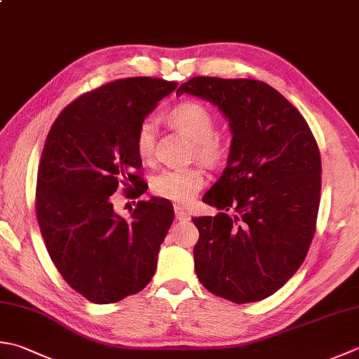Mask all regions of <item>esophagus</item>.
Returning <instances> with one entry per match:
<instances>
[{
	"mask_svg": "<svg viewBox=\"0 0 359 359\" xmlns=\"http://www.w3.org/2000/svg\"><path fill=\"white\" fill-rule=\"evenodd\" d=\"M174 213H175V219H179V221H185L189 217V215L185 212V210L179 205L174 207Z\"/></svg>",
	"mask_w": 359,
	"mask_h": 359,
	"instance_id": "obj_1",
	"label": "esophagus"
}]
</instances>
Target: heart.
<instances>
[{
	"instance_id": "heart-1",
	"label": "heart",
	"mask_w": 359,
	"mask_h": 359,
	"mask_svg": "<svg viewBox=\"0 0 359 359\" xmlns=\"http://www.w3.org/2000/svg\"><path fill=\"white\" fill-rule=\"evenodd\" d=\"M172 128L191 140V156L210 168L219 166L230 154V142L216 132V118L207 105L198 101H185L175 105L168 114ZM156 123L151 118L140 123L135 133V149L143 161H152L156 152ZM205 184L199 166L165 168L151 179L152 193L161 199L175 203H188Z\"/></svg>"
}]
</instances>
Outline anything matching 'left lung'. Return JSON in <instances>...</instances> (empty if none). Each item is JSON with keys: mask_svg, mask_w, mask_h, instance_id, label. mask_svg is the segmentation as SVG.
Wrapping results in <instances>:
<instances>
[{"mask_svg": "<svg viewBox=\"0 0 359 359\" xmlns=\"http://www.w3.org/2000/svg\"><path fill=\"white\" fill-rule=\"evenodd\" d=\"M217 105L233 133L227 166L194 217V269L207 290L235 304L272 296L308 254L320 202V152L300 111L266 82L198 76L182 83Z\"/></svg>", "mask_w": 359, "mask_h": 359, "instance_id": "1", "label": "left lung"}]
</instances>
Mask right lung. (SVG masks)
Returning a JSON list of instances; mask_svg holds the SVG:
<instances>
[{"label": "right lung", "mask_w": 359, "mask_h": 359, "mask_svg": "<svg viewBox=\"0 0 359 359\" xmlns=\"http://www.w3.org/2000/svg\"><path fill=\"white\" fill-rule=\"evenodd\" d=\"M177 88L157 77L111 81L69 102L41 151L35 215L63 280L93 304L137 294L156 273L160 244L174 219L172 203L140 201L124 219L110 196L146 193L135 133L147 114Z\"/></svg>", "instance_id": "1"}]
</instances>
